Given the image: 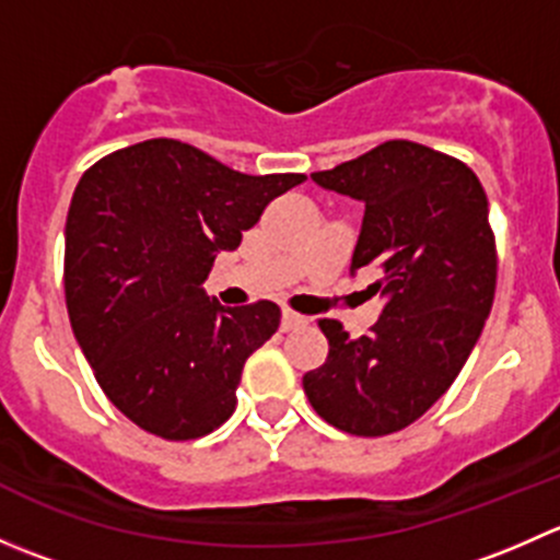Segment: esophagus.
I'll return each mask as SVG.
<instances>
[{
  "instance_id": "obj_1",
  "label": "esophagus",
  "mask_w": 560,
  "mask_h": 560,
  "mask_svg": "<svg viewBox=\"0 0 560 560\" xmlns=\"http://www.w3.org/2000/svg\"><path fill=\"white\" fill-rule=\"evenodd\" d=\"M308 322V316L303 314H295V312H281V330L290 332V330H298V327H303Z\"/></svg>"
}]
</instances>
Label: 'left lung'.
<instances>
[{"instance_id":"8db88e82","label":"left lung","mask_w":560,"mask_h":560,"mask_svg":"<svg viewBox=\"0 0 560 560\" xmlns=\"http://www.w3.org/2000/svg\"><path fill=\"white\" fill-rule=\"evenodd\" d=\"M312 180L365 206L349 273L374 268L369 290L385 308L360 338L319 319L330 352L303 389L338 431L387 436L447 393L482 336L495 292L488 197L463 162L411 140H387Z\"/></svg>"}]
</instances>
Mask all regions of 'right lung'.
<instances>
[{
  "label": "right lung",
  "mask_w": 560,
  "mask_h": 560,
  "mask_svg": "<svg viewBox=\"0 0 560 560\" xmlns=\"http://www.w3.org/2000/svg\"><path fill=\"white\" fill-rule=\"evenodd\" d=\"M301 173L246 175L180 140H145L89 167L65 224L72 332L100 387L154 436L186 442L235 411L254 349L279 330L276 303L228 308L202 284Z\"/></svg>",
  "instance_id": "obj_1"
}]
</instances>
